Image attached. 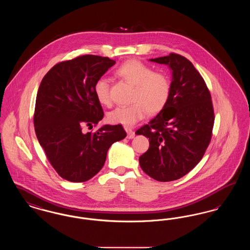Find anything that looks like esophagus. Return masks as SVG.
Wrapping results in <instances>:
<instances>
[{"label": "esophagus", "instance_id": "obj_1", "mask_svg": "<svg viewBox=\"0 0 250 250\" xmlns=\"http://www.w3.org/2000/svg\"><path fill=\"white\" fill-rule=\"evenodd\" d=\"M125 129L126 133H127V139H133V138L135 137V132H134V130H133L131 127L125 126Z\"/></svg>", "mask_w": 250, "mask_h": 250}]
</instances>
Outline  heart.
I'll return each mask as SVG.
<instances>
[{
  "label": "heart",
  "mask_w": 250,
  "mask_h": 250,
  "mask_svg": "<svg viewBox=\"0 0 250 250\" xmlns=\"http://www.w3.org/2000/svg\"><path fill=\"white\" fill-rule=\"evenodd\" d=\"M115 75L134 86L129 106L118 107L107 113V121L111 124L133 125L146 114L159 113L170 96L171 84L163 72L154 69L138 60H127L120 64ZM97 101L106 107L111 105L109 83L106 78H98L94 85Z\"/></svg>",
  "instance_id": "heart-1"
}]
</instances>
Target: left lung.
Segmentation results:
<instances>
[{
    "label": "left lung",
    "instance_id": "1",
    "mask_svg": "<svg viewBox=\"0 0 250 250\" xmlns=\"http://www.w3.org/2000/svg\"><path fill=\"white\" fill-rule=\"evenodd\" d=\"M150 61L171 68V91L166 107L136 131L150 143L139 160L150 177L169 182L185 176L202 160L213 135L214 107L207 85L189 60L169 53Z\"/></svg>",
    "mask_w": 250,
    "mask_h": 250
}]
</instances>
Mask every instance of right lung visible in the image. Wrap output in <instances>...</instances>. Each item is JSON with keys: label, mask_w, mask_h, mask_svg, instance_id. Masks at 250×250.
<instances>
[{"label": "right lung", "mask_w": 250, "mask_h": 250, "mask_svg": "<svg viewBox=\"0 0 250 250\" xmlns=\"http://www.w3.org/2000/svg\"><path fill=\"white\" fill-rule=\"evenodd\" d=\"M115 61L81 55L56 63L43 78L36 95L34 125L48 162L62 178L82 183L103 167L108 148L126 137L122 125L83 133L104 117L94 85Z\"/></svg>", "instance_id": "obj_1"}]
</instances>
